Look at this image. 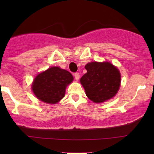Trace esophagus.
<instances>
[{"instance_id":"34e87169","label":"esophagus","mask_w":154,"mask_h":154,"mask_svg":"<svg viewBox=\"0 0 154 154\" xmlns=\"http://www.w3.org/2000/svg\"><path fill=\"white\" fill-rule=\"evenodd\" d=\"M74 76H75V78L76 80H78V79H79V77H80L79 74L77 73V72H76V73H75V75H74Z\"/></svg>"}]
</instances>
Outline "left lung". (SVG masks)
<instances>
[{
  "instance_id": "1",
  "label": "left lung",
  "mask_w": 154,
  "mask_h": 154,
  "mask_svg": "<svg viewBox=\"0 0 154 154\" xmlns=\"http://www.w3.org/2000/svg\"><path fill=\"white\" fill-rule=\"evenodd\" d=\"M87 73L80 82L86 95L95 103H102L113 98L119 91L121 75L118 69L109 62H93L85 65Z\"/></svg>"
}]
</instances>
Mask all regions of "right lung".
Returning a JSON list of instances; mask_svg holds the SVG:
<instances>
[{"instance_id":"right-lung-1","label":"right lung","mask_w":154,"mask_h":154,"mask_svg":"<svg viewBox=\"0 0 154 154\" xmlns=\"http://www.w3.org/2000/svg\"><path fill=\"white\" fill-rule=\"evenodd\" d=\"M72 80L70 72L54 66L39 74L32 88L38 99L48 103H56L64 97L66 87Z\"/></svg>"}]
</instances>
